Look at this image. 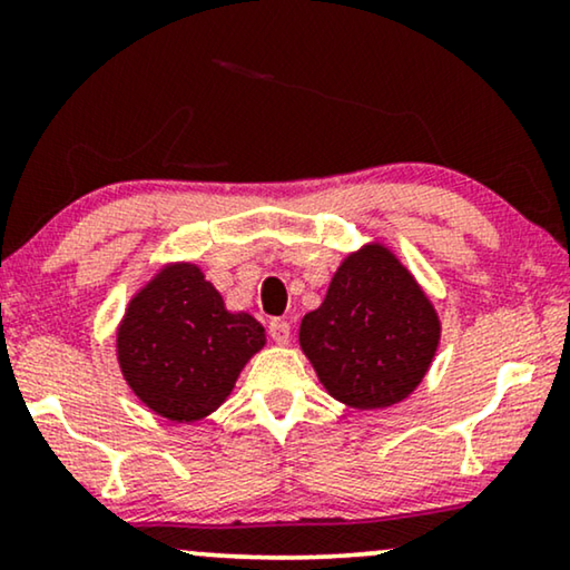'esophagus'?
I'll list each match as a JSON object with an SVG mask.
<instances>
[{"mask_svg": "<svg viewBox=\"0 0 570 570\" xmlns=\"http://www.w3.org/2000/svg\"><path fill=\"white\" fill-rule=\"evenodd\" d=\"M267 332L272 342H277V345H287V342H291V324H287L285 318H272Z\"/></svg>", "mask_w": 570, "mask_h": 570, "instance_id": "34e87169", "label": "esophagus"}]
</instances>
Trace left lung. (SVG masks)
<instances>
[{
	"label": "left lung",
	"instance_id": "obj_1",
	"mask_svg": "<svg viewBox=\"0 0 570 570\" xmlns=\"http://www.w3.org/2000/svg\"><path fill=\"white\" fill-rule=\"evenodd\" d=\"M439 316L384 246L347 256L322 306L303 316L301 347L334 400L357 410L402 402L439 347Z\"/></svg>",
	"mask_w": 570,
	"mask_h": 570
}]
</instances>
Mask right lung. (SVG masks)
<instances>
[{"label": "right lung", "mask_w": 570, "mask_h": 570, "mask_svg": "<svg viewBox=\"0 0 570 570\" xmlns=\"http://www.w3.org/2000/svg\"><path fill=\"white\" fill-rule=\"evenodd\" d=\"M116 345L139 400L191 423L225 402L248 357L264 347V326L225 308L194 264H178L131 298Z\"/></svg>", "instance_id": "obj_1"}]
</instances>
